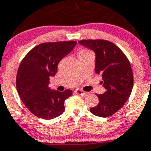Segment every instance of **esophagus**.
Masks as SVG:
<instances>
[{
    "mask_svg": "<svg viewBox=\"0 0 151 151\" xmlns=\"http://www.w3.org/2000/svg\"><path fill=\"white\" fill-rule=\"evenodd\" d=\"M74 92H75L76 94H77V95H85L87 94V92H86V91L80 89V88H77V89H76L75 91H74Z\"/></svg>",
    "mask_w": 151,
    "mask_h": 151,
    "instance_id": "1",
    "label": "esophagus"
}]
</instances>
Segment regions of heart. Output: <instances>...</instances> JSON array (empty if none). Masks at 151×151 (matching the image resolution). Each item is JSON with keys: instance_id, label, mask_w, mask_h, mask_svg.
<instances>
[{"instance_id": "b5f03b06", "label": "heart", "mask_w": 151, "mask_h": 151, "mask_svg": "<svg viewBox=\"0 0 151 151\" xmlns=\"http://www.w3.org/2000/svg\"><path fill=\"white\" fill-rule=\"evenodd\" d=\"M87 52H88V51L87 50H86V49H82V50H80V51H79L78 53H87Z\"/></svg>"}]
</instances>
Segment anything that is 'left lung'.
Here are the masks:
<instances>
[{
    "instance_id": "1",
    "label": "left lung",
    "mask_w": 151,
    "mask_h": 151,
    "mask_svg": "<svg viewBox=\"0 0 151 151\" xmlns=\"http://www.w3.org/2000/svg\"><path fill=\"white\" fill-rule=\"evenodd\" d=\"M79 43L95 52V71L101 75L104 94H96L99 103L90 112L106 118L118 112L130 96L133 74L129 60L117 45L104 39H83Z\"/></svg>"
}]
</instances>
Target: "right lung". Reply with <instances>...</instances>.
<instances>
[{
    "instance_id": "1",
    "label": "right lung",
    "mask_w": 151,
    "mask_h": 151,
    "mask_svg": "<svg viewBox=\"0 0 151 151\" xmlns=\"http://www.w3.org/2000/svg\"><path fill=\"white\" fill-rule=\"evenodd\" d=\"M77 42H45L36 45L24 57L18 69L16 88L22 102L38 118L50 120L65 110L64 101L72 91H53L50 77L56 75L62 59L75 47Z\"/></svg>"
}]
</instances>
